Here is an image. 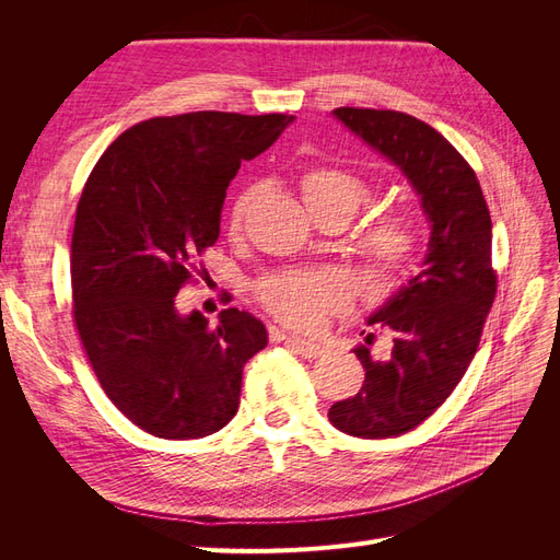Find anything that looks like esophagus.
<instances>
[{"instance_id":"esophagus-1","label":"esophagus","mask_w":560,"mask_h":560,"mask_svg":"<svg viewBox=\"0 0 560 560\" xmlns=\"http://www.w3.org/2000/svg\"><path fill=\"white\" fill-rule=\"evenodd\" d=\"M282 341L290 346L296 354H301V358H319L322 354V346L315 343V341H306V338H299V336H284L282 334Z\"/></svg>"}]
</instances>
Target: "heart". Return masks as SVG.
<instances>
[{"instance_id":"heart-1","label":"heart","mask_w":560,"mask_h":560,"mask_svg":"<svg viewBox=\"0 0 560 560\" xmlns=\"http://www.w3.org/2000/svg\"><path fill=\"white\" fill-rule=\"evenodd\" d=\"M303 200L311 212L322 208H341L354 214L369 198V184L341 167H315L301 179ZM252 189L233 200L231 229L243 222ZM416 245V224L409 214H387L366 233L364 249L381 273L395 270ZM264 306L280 322L296 329H313L327 311L343 301V284L329 273H278L259 284Z\"/></svg>"}]
</instances>
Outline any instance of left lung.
<instances>
[{
	"mask_svg": "<svg viewBox=\"0 0 560 560\" xmlns=\"http://www.w3.org/2000/svg\"><path fill=\"white\" fill-rule=\"evenodd\" d=\"M331 114L399 167L430 224L422 268L366 319L393 331V350L374 360L369 348H354L364 383L329 409L336 430L387 439L432 416L479 348L498 287L490 268L493 224L477 175L442 132L393 109L338 107Z\"/></svg>",
	"mask_w": 560,
	"mask_h": 560,
	"instance_id": "obj_1",
	"label": "left lung"
}]
</instances>
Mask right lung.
Instances as JSON below:
<instances>
[{
  "mask_svg": "<svg viewBox=\"0 0 560 560\" xmlns=\"http://www.w3.org/2000/svg\"><path fill=\"white\" fill-rule=\"evenodd\" d=\"M287 114L156 116L109 144L83 186L72 233L74 322L107 397L140 430L200 439L238 411L243 366L266 348L261 319L182 315L179 287L219 238L231 179L273 144Z\"/></svg>",
  "mask_w": 560,
  "mask_h": 560,
  "instance_id": "obj_1",
  "label": "right lung"
}]
</instances>
